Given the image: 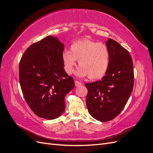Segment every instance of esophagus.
<instances>
[{
    "mask_svg": "<svg viewBox=\"0 0 153 153\" xmlns=\"http://www.w3.org/2000/svg\"><path fill=\"white\" fill-rule=\"evenodd\" d=\"M75 86L76 87H78V86H80V85H82V83L80 82L79 81H78V80H75Z\"/></svg>",
    "mask_w": 153,
    "mask_h": 153,
    "instance_id": "34e87169",
    "label": "esophagus"
}]
</instances>
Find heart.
Returning a JSON list of instances; mask_svg holds the SVG:
<instances>
[{
  "label": "heart",
  "mask_w": 153,
  "mask_h": 153,
  "mask_svg": "<svg viewBox=\"0 0 153 153\" xmlns=\"http://www.w3.org/2000/svg\"><path fill=\"white\" fill-rule=\"evenodd\" d=\"M64 69L68 74H71L76 60L80 68L78 75L89 76L90 79L103 77L108 71L110 53L106 46L89 39L76 41L70 47V51H64L62 55Z\"/></svg>",
  "instance_id": "1"
}]
</instances>
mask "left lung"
I'll use <instances>...</instances> for the list:
<instances>
[{"label":"left lung","mask_w":153,"mask_h":153,"mask_svg":"<svg viewBox=\"0 0 153 153\" xmlns=\"http://www.w3.org/2000/svg\"><path fill=\"white\" fill-rule=\"evenodd\" d=\"M106 45L110 53L107 72L101 80L85 84L88 111L101 122L111 121L121 112L134 84L133 61L128 51L112 39Z\"/></svg>","instance_id":"1"}]
</instances>
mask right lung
<instances>
[{
  "instance_id": "right-lung-1",
  "label": "right lung",
  "mask_w": 153,
  "mask_h": 153,
  "mask_svg": "<svg viewBox=\"0 0 153 153\" xmlns=\"http://www.w3.org/2000/svg\"><path fill=\"white\" fill-rule=\"evenodd\" d=\"M64 47L48 36L31 45L19 63V81L27 105L36 115L46 119L59 117L65 109V96L75 87L64 71Z\"/></svg>"
}]
</instances>
